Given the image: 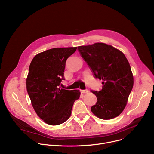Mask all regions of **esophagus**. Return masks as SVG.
I'll return each mask as SVG.
<instances>
[{"instance_id":"34e87169","label":"esophagus","mask_w":154,"mask_h":154,"mask_svg":"<svg viewBox=\"0 0 154 154\" xmlns=\"http://www.w3.org/2000/svg\"><path fill=\"white\" fill-rule=\"evenodd\" d=\"M80 91L81 93H83V94H85V93H88L89 92L88 89H81Z\"/></svg>"}]
</instances>
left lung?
I'll list each match as a JSON object with an SVG mask.
<instances>
[{
    "mask_svg": "<svg viewBox=\"0 0 154 154\" xmlns=\"http://www.w3.org/2000/svg\"><path fill=\"white\" fill-rule=\"evenodd\" d=\"M78 49L94 78L103 81L100 91H91L97 97L92 112L105 120L118 116L127 104L134 85L128 60L122 51L103 43L79 46Z\"/></svg>",
    "mask_w": 154,
    "mask_h": 154,
    "instance_id": "obj_1",
    "label": "left lung"
}]
</instances>
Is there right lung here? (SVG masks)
Listing matches in <instances>:
<instances>
[{
  "instance_id": "1",
  "label": "right lung",
  "mask_w": 154,
  "mask_h": 154,
  "mask_svg": "<svg viewBox=\"0 0 154 154\" xmlns=\"http://www.w3.org/2000/svg\"><path fill=\"white\" fill-rule=\"evenodd\" d=\"M77 47L51 48L32 60L26 80V90L37 114L45 123L57 125L65 122L79 99V90L61 88L66 60Z\"/></svg>"
}]
</instances>
